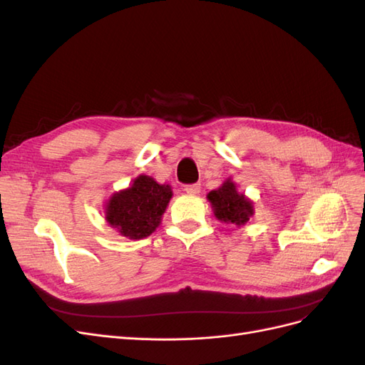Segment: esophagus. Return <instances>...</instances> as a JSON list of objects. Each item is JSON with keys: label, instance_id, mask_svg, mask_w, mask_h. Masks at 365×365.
<instances>
[{"label": "esophagus", "instance_id": "34e87169", "mask_svg": "<svg viewBox=\"0 0 365 365\" xmlns=\"http://www.w3.org/2000/svg\"><path fill=\"white\" fill-rule=\"evenodd\" d=\"M184 190H185L187 193H190V195H196V193H200L201 185H200V184H187V185L184 187Z\"/></svg>", "mask_w": 365, "mask_h": 365}]
</instances>
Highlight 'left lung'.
I'll return each mask as SVG.
<instances>
[{
	"label": "left lung",
	"mask_w": 365,
	"mask_h": 365,
	"mask_svg": "<svg viewBox=\"0 0 365 365\" xmlns=\"http://www.w3.org/2000/svg\"><path fill=\"white\" fill-rule=\"evenodd\" d=\"M208 201L215 208V216L227 224L244 225L252 216V204L244 195H239L236 185L230 180L217 190L208 193Z\"/></svg>",
	"instance_id": "8db88e82"
}]
</instances>
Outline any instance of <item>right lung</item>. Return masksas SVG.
I'll use <instances>...</instances> for the list:
<instances>
[{
    "label": "right lung",
    "instance_id": "1",
    "mask_svg": "<svg viewBox=\"0 0 365 365\" xmlns=\"http://www.w3.org/2000/svg\"><path fill=\"white\" fill-rule=\"evenodd\" d=\"M172 197L170 185L140 175L129 189L115 193L106 205V220L129 239H143L160 225Z\"/></svg>",
    "mask_w": 365,
    "mask_h": 365
}]
</instances>
